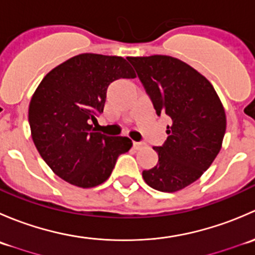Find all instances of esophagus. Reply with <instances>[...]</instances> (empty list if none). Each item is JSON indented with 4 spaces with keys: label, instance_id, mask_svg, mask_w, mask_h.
<instances>
[{
    "label": "esophagus",
    "instance_id": "1",
    "mask_svg": "<svg viewBox=\"0 0 255 255\" xmlns=\"http://www.w3.org/2000/svg\"><path fill=\"white\" fill-rule=\"evenodd\" d=\"M145 145L146 144L144 142H133V146H134V149H142Z\"/></svg>",
    "mask_w": 255,
    "mask_h": 255
}]
</instances>
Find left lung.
Wrapping results in <instances>:
<instances>
[{"instance_id": "left-lung-1", "label": "left lung", "mask_w": 255, "mask_h": 255, "mask_svg": "<svg viewBox=\"0 0 255 255\" xmlns=\"http://www.w3.org/2000/svg\"><path fill=\"white\" fill-rule=\"evenodd\" d=\"M156 115H166L165 143L154 146L158 164L142 173L161 192H175L196 181L222 146L226 113L212 84L192 66L169 55L128 56Z\"/></svg>"}]
</instances>
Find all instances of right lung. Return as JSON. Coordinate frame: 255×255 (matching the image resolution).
Returning a JSON list of instances; mask_svg holds the SVG:
<instances>
[{"label":"right lung","instance_id":"obj_1","mask_svg":"<svg viewBox=\"0 0 255 255\" xmlns=\"http://www.w3.org/2000/svg\"><path fill=\"white\" fill-rule=\"evenodd\" d=\"M134 78L122 56L92 53L73 56L44 76L30 100L28 120L35 148L54 174L84 189L109 179L132 140L101 134L91 121L104 112L113 81Z\"/></svg>","mask_w":255,"mask_h":255}]
</instances>
